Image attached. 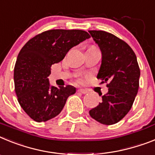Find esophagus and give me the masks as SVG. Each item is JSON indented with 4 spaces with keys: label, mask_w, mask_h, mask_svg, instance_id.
Listing matches in <instances>:
<instances>
[{
    "label": "esophagus",
    "mask_w": 155,
    "mask_h": 155,
    "mask_svg": "<svg viewBox=\"0 0 155 155\" xmlns=\"http://www.w3.org/2000/svg\"><path fill=\"white\" fill-rule=\"evenodd\" d=\"M78 92L81 93V94H86L88 93V91H87V90H84V89H79V90H78Z\"/></svg>",
    "instance_id": "1"
}]
</instances>
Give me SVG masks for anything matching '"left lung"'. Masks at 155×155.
Returning <instances> with one entry per match:
<instances>
[{
    "label": "left lung",
    "mask_w": 155,
    "mask_h": 155,
    "mask_svg": "<svg viewBox=\"0 0 155 155\" xmlns=\"http://www.w3.org/2000/svg\"><path fill=\"white\" fill-rule=\"evenodd\" d=\"M101 52V64L97 78L107 83L108 92L97 106L89 111L104 125H113L126 116L139 89L140 76L137 56L125 41L101 30H90Z\"/></svg>",
    "instance_id": "1"
}]
</instances>
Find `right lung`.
I'll return each instance as SVG.
<instances>
[{
	"mask_svg": "<svg viewBox=\"0 0 155 155\" xmlns=\"http://www.w3.org/2000/svg\"><path fill=\"white\" fill-rule=\"evenodd\" d=\"M90 37L79 29H51L30 39L21 48L14 69L15 90L18 103L32 119L41 122L54 118L76 93L71 85L51 86L48 76L52 64Z\"/></svg>",
	"mask_w": 155,
	"mask_h": 155,
	"instance_id": "add662e5",
	"label": "right lung"
}]
</instances>
